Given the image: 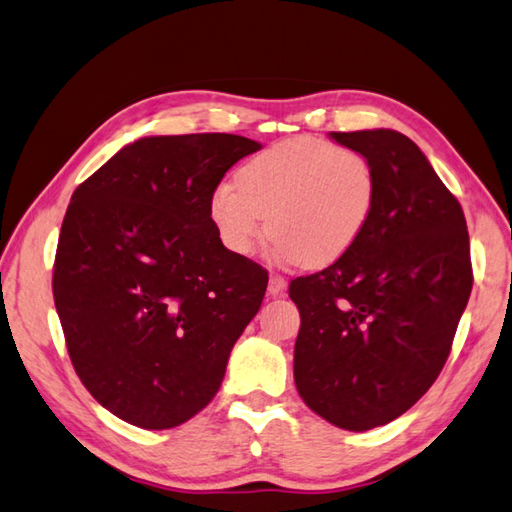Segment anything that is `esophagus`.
Listing matches in <instances>:
<instances>
[{
    "mask_svg": "<svg viewBox=\"0 0 512 512\" xmlns=\"http://www.w3.org/2000/svg\"><path fill=\"white\" fill-rule=\"evenodd\" d=\"M286 290V279L282 275H270L268 279V293L277 297V295H284Z\"/></svg>",
    "mask_w": 512,
    "mask_h": 512,
    "instance_id": "esophagus-1",
    "label": "esophagus"
}]
</instances>
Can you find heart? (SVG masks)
<instances>
[{
    "mask_svg": "<svg viewBox=\"0 0 512 512\" xmlns=\"http://www.w3.org/2000/svg\"><path fill=\"white\" fill-rule=\"evenodd\" d=\"M375 202L377 177L362 153L293 137L250 157L237 182L219 184L210 219L230 253L250 255L270 233L284 259L322 268L355 248Z\"/></svg>",
    "mask_w": 512,
    "mask_h": 512,
    "instance_id": "heart-1",
    "label": "heart"
}]
</instances>
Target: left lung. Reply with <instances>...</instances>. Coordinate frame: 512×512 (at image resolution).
I'll return each instance as SVG.
<instances>
[{"label":"left lung","mask_w":512,"mask_h":512,"mask_svg":"<svg viewBox=\"0 0 512 512\" xmlns=\"http://www.w3.org/2000/svg\"><path fill=\"white\" fill-rule=\"evenodd\" d=\"M330 137L368 159L377 202L350 253L288 286L302 317L295 384L319 417L359 433L435 384L473 266L464 210L413 139L388 128Z\"/></svg>","instance_id":"obj_1"}]
</instances>
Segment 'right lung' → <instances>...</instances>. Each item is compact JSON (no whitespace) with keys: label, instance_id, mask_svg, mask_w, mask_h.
I'll return each mask as SVG.
<instances>
[{"label":"right lung","instance_id":"add662e5","mask_svg":"<svg viewBox=\"0 0 512 512\" xmlns=\"http://www.w3.org/2000/svg\"><path fill=\"white\" fill-rule=\"evenodd\" d=\"M262 144L226 133L144 137L79 184L53 266L77 377L124 422H188L222 386L268 270L222 244L210 195Z\"/></svg>","mask_w":512,"mask_h":512}]
</instances>
